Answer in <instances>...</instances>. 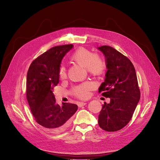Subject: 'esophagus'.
Returning a JSON list of instances; mask_svg holds the SVG:
<instances>
[{
    "label": "esophagus",
    "instance_id": "1",
    "mask_svg": "<svg viewBox=\"0 0 160 160\" xmlns=\"http://www.w3.org/2000/svg\"><path fill=\"white\" fill-rule=\"evenodd\" d=\"M86 104H87L86 102H80L78 104V106L79 108H81L82 106H85Z\"/></svg>",
    "mask_w": 160,
    "mask_h": 160
}]
</instances>
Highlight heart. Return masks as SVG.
I'll use <instances>...</instances> for the list:
<instances>
[{"label":"heart","instance_id":"heart-1","mask_svg":"<svg viewBox=\"0 0 160 160\" xmlns=\"http://www.w3.org/2000/svg\"><path fill=\"white\" fill-rule=\"evenodd\" d=\"M72 58L78 64L87 68V71L91 74L101 75L106 69V62L103 58L97 54H92L85 49L77 50L73 55ZM59 74L61 79L66 78V69L64 65L60 67ZM92 83L87 82L74 88L73 92L78 98H85L88 96V90L92 88Z\"/></svg>","mask_w":160,"mask_h":160}]
</instances>
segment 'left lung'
Instances as JSON below:
<instances>
[{
    "label": "left lung",
    "mask_w": 160,
    "mask_h": 160,
    "mask_svg": "<svg viewBox=\"0 0 160 160\" xmlns=\"http://www.w3.org/2000/svg\"><path fill=\"white\" fill-rule=\"evenodd\" d=\"M105 57L107 72L99 88L110 98L100 111L99 127L108 132L119 130L127 125L140 100V90L134 66L128 58L108 45L98 48Z\"/></svg>",
    "instance_id": "8db88e82"
}]
</instances>
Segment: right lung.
I'll use <instances>...</instances> for the list:
<instances>
[{
	"label": "right lung",
	"mask_w": 160,
	"mask_h": 160,
	"mask_svg": "<svg viewBox=\"0 0 160 160\" xmlns=\"http://www.w3.org/2000/svg\"><path fill=\"white\" fill-rule=\"evenodd\" d=\"M73 45L54 47L30 64L27 77V98L36 122L48 131L61 133L71 122L78 106L56 102L53 88L59 82V69L62 58Z\"/></svg>",
	"instance_id": "right-lung-1"
}]
</instances>
